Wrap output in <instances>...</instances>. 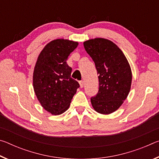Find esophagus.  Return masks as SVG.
I'll list each match as a JSON object with an SVG mask.
<instances>
[{"label": "esophagus", "mask_w": 159, "mask_h": 159, "mask_svg": "<svg viewBox=\"0 0 159 159\" xmlns=\"http://www.w3.org/2000/svg\"><path fill=\"white\" fill-rule=\"evenodd\" d=\"M79 83H80V88H83V85H84V82H83V80H80V81H79Z\"/></svg>", "instance_id": "1"}]
</instances>
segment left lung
<instances>
[{
  "instance_id": "8db88e82",
  "label": "left lung",
  "mask_w": 159,
  "mask_h": 159,
  "mask_svg": "<svg viewBox=\"0 0 159 159\" xmlns=\"http://www.w3.org/2000/svg\"><path fill=\"white\" fill-rule=\"evenodd\" d=\"M83 45L99 75V90L91 98V104L97 112L109 114L121 106L130 92V64L121 50L109 40L97 38L85 41Z\"/></svg>"
}]
</instances>
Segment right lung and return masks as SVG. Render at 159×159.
<instances>
[{
    "instance_id": "right-lung-1",
    "label": "right lung",
    "mask_w": 159,
    "mask_h": 159,
    "mask_svg": "<svg viewBox=\"0 0 159 159\" xmlns=\"http://www.w3.org/2000/svg\"><path fill=\"white\" fill-rule=\"evenodd\" d=\"M79 43L64 39L50 42L40 53L34 67V89L41 106L52 115L69 109L79 83L71 77L72 69L66 64Z\"/></svg>"
}]
</instances>
